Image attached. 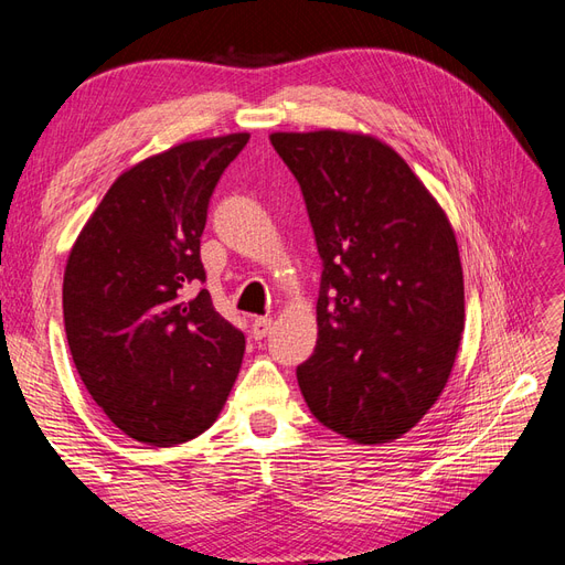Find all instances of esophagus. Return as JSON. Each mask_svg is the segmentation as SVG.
I'll return each instance as SVG.
<instances>
[{
  "label": "esophagus",
  "instance_id": "1",
  "mask_svg": "<svg viewBox=\"0 0 565 565\" xmlns=\"http://www.w3.org/2000/svg\"><path fill=\"white\" fill-rule=\"evenodd\" d=\"M270 318H254V322H252V337L254 339H264L268 332H270Z\"/></svg>",
  "mask_w": 565,
  "mask_h": 565
}]
</instances>
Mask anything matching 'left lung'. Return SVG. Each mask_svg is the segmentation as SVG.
<instances>
[{
  "instance_id": "1",
  "label": "left lung",
  "mask_w": 565,
  "mask_h": 565,
  "mask_svg": "<svg viewBox=\"0 0 565 565\" xmlns=\"http://www.w3.org/2000/svg\"><path fill=\"white\" fill-rule=\"evenodd\" d=\"M299 181L322 259L318 341L297 367L313 417L363 446L403 436L446 386L465 278L438 202L363 134H270Z\"/></svg>"
}]
</instances>
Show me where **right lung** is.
<instances>
[{
	"instance_id": "add662e5",
	"label": "right lung",
	"mask_w": 565,
	"mask_h": 565,
	"mask_svg": "<svg viewBox=\"0 0 565 565\" xmlns=\"http://www.w3.org/2000/svg\"><path fill=\"white\" fill-rule=\"evenodd\" d=\"M249 134L188 141L119 177L67 256L63 320L79 377L108 419L156 448L207 431L245 353L216 313L200 237L214 188Z\"/></svg>"
}]
</instances>
